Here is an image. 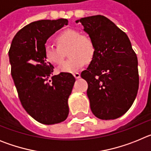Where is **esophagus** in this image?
I'll use <instances>...</instances> for the list:
<instances>
[{"mask_svg": "<svg viewBox=\"0 0 151 151\" xmlns=\"http://www.w3.org/2000/svg\"><path fill=\"white\" fill-rule=\"evenodd\" d=\"M73 76H74V77L76 78V79H78V78H80V76H80V74L78 73H74V74H73Z\"/></svg>", "mask_w": 151, "mask_h": 151, "instance_id": "obj_1", "label": "esophagus"}]
</instances>
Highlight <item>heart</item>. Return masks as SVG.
I'll use <instances>...</instances> for the list:
<instances>
[{
  "label": "heart",
  "mask_w": 151,
  "mask_h": 151,
  "mask_svg": "<svg viewBox=\"0 0 151 151\" xmlns=\"http://www.w3.org/2000/svg\"><path fill=\"white\" fill-rule=\"evenodd\" d=\"M59 47L50 43L45 46V57L47 62L53 64H60L63 60V54L61 50L69 47L67 55L70 57L64 61L58 68L60 73H74L82 69L85 62H90L95 54L94 41L88 35H81V32L74 29L63 31L57 37Z\"/></svg>",
  "instance_id": "obj_1"
}]
</instances>
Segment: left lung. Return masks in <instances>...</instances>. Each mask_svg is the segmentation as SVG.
<instances>
[{"label": "left lung", "mask_w": 151, "mask_h": 151, "mask_svg": "<svg viewBox=\"0 0 151 151\" xmlns=\"http://www.w3.org/2000/svg\"><path fill=\"white\" fill-rule=\"evenodd\" d=\"M94 41L95 54L81 74L88 85L92 113L101 119L125 114L135 100L139 85L138 58L127 35L106 17H84L76 21Z\"/></svg>", "instance_id": "1"}]
</instances>
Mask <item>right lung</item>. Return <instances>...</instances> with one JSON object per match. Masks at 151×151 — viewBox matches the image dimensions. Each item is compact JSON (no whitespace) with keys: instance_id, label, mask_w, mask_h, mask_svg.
<instances>
[{"instance_id":"add662e5","label":"right lung","mask_w":151,"mask_h":151,"mask_svg":"<svg viewBox=\"0 0 151 151\" xmlns=\"http://www.w3.org/2000/svg\"><path fill=\"white\" fill-rule=\"evenodd\" d=\"M67 25L66 19L31 22L16 34L8 53L12 78L22 106L45 125L63 122L69 114L68 99L76 78L70 73H61L53 76L49 83L54 66L46 60L44 51L47 40Z\"/></svg>"}]
</instances>
